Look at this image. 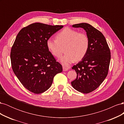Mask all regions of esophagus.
<instances>
[{
	"label": "esophagus",
	"mask_w": 124,
	"mask_h": 124,
	"mask_svg": "<svg viewBox=\"0 0 124 124\" xmlns=\"http://www.w3.org/2000/svg\"><path fill=\"white\" fill-rule=\"evenodd\" d=\"M62 69H63V71H66L67 70H68V69H69L68 68H67V67H64V66L62 67Z\"/></svg>",
	"instance_id": "esophagus-1"
}]
</instances>
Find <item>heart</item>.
<instances>
[{
	"label": "heart",
	"mask_w": 124,
	"mask_h": 124,
	"mask_svg": "<svg viewBox=\"0 0 124 124\" xmlns=\"http://www.w3.org/2000/svg\"><path fill=\"white\" fill-rule=\"evenodd\" d=\"M56 39H48L46 46L52 55L57 58L61 57L65 47L66 54L60 59L63 65L68 66L75 61H80L87 53L89 39L84 33L67 28L59 32Z\"/></svg>",
	"instance_id": "heart-1"
}]
</instances>
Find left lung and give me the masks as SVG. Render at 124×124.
<instances>
[{
	"label": "left lung",
	"instance_id": "8db88e82",
	"mask_svg": "<svg viewBox=\"0 0 124 124\" xmlns=\"http://www.w3.org/2000/svg\"><path fill=\"white\" fill-rule=\"evenodd\" d=\"M72 27L85 30L89 39V47L84 57L72 67L77 77L71 85L78 92L87 93L98 88L107 76L110 50L102 33L91 25L82 23Z\"/></svg>",
	"mask_w": 124,
	"mask_h": 124
}]
</instances>
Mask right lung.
<instances>
[{"label": "right lung", "instance_id": "1", "mask_svg": "<svg viewBox=\"0 0 124 124\" xmlns=\"http://www.w3.org/2000/svg\"><path fill=\"white\" fill-rule=\"evenodd\" d=\"M63 27L35 23L22 28L11 48L12 70L29 91L42 93L49 88L56 74L62 71L48 50L47 40Z\"/></svg>", "mask_w": 124, "mask_h": 124}]
</instances>
